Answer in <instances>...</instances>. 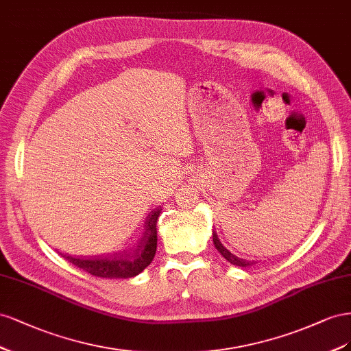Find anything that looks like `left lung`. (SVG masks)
<instances>
[{"label":"left lung","instance_id":"1","mask_svg":"<svg viewBox=\"0 0 351 351\" xmlns=\"http://www.w3.org/2000/svg\"><path fill=\"white\" fill-rule=\"evenodd\" d=\"M213 243H215V247L217 248V252L222 254L231 265L239 266V267H247V266H252L253 265L252 260H245V258H241V257H237L235 254H232L231 252H229V250L226 247H223L222 243H220V239L217 238L216 232H213Z\"/></svg>","mask_w":351,"mask_h":351}]
</instances>
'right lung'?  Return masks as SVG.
Instances as JSON below:
<instances>
[{
    "label": "right lung",
    "instance_id": "add662e5",
    "mask_svg": "<svg viewBox=\"0 0 351 351\" xmlns=\"http://www.w3.org/2000/svg\"><path fill=\"white\" fill-rule=\"evenodd\" d=\"M162 213V208H156L148 215L144 234L139 239L136 248L132 253L113 254L110 257H73L62 254L67 262L75 265L79 269L98 278L119 279V278H132L152 263L157 250V219Z\"/></svg>",
    "mask_w": 351,
    "mask_h": 351
}]
</instances>
